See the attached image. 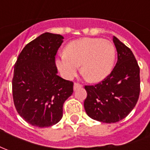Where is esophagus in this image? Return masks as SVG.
Returning <instances> with one entry per match:
<instances>
[{
	"mask_svg": "<svg viewBox=\"0 0 150 150\" xmlns=\"http://www.w3.org/2000/svg\"><path fill=\"white\" fill-rule=\"evenodd\" d=\"M81 87H82V85H81V84H80V83H78V82L74 83V90H76V89L81 88Z\"/></svg>",
	"mask_w": 150,
	"mask_h": 150,
	"instance_id": "obj_1",
	"label": "esophagus"
}]
</instances>
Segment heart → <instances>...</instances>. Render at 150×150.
Segmentation results:
<instances>
[{"label":"heart","instance_id":"b5f03b06","mask_svg":"<svg viewBox=\"0 0 150 150\" xmlns=\"http://www.w3.org/2000/svg\"><path fill=\"white\" fill-rule=\"evenodd\" d=\"M115 57L116 49L111 41L86 38L69 44L64 54L56 59V64L67 79L76 76L81 65V72L87 81L98 82L112 71Z\"/></svg>","mask_w":150,"mask_h":150}]
</instances>
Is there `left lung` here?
I'll use <instances>...</instances> for the list:
<instances>
[{"label": "left lung", "instance_id": "8db88e82", "mask_svg": "<svg viewBox=\"0 0 150 150\" xmlns=\"http://www.w3.org/2000/svg\"><path fill=\"white\" fill-rule=\"evenodd\" d=\"M117 62L112 72L94 86H85L84 107L89 117L115 123L133 110L140 94V68L129 48L113 37Z\"/></svg>", "mask_w": 150, "mask_h": 150}]
</instances>
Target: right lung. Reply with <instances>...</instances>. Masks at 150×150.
<instances>
[{"label":"right lung","instance_id":"1","mask_svg":"<svg viewBox=\"0 0 150 150\" xmlns=\"http://www.w3.org/2000/svg\"><path fill=\"white\" fill-rule=\"evenodd\" d=\"M63 38L50 33L40 35L26 45L14 64V105L33 126L50 127L61 121L63 105L74 92V82L57 74L55 57Z\"/></svg>","mask_w":150,"mask_h":150}]
</instances>
